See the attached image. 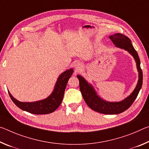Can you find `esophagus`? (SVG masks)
<instances>
[{"label": "esophagus", "mask_w": 149, "mask_h": 149, "mask_svg": "<svg viewBox=\"0 0 149 149\" xmlns=\"http://www.w3.org/2000/svg\"><path fill=\"white\" fill-rule=\"evenodd\" d=\"M74 67H75V69H76L77 71H78V70L79 71V70L81 69V65H80V63H78V62H77L76 63H74Z\"/></svg>", "instance_id": "esophagus-1"}]
</instances>
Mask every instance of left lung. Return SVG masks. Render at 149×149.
Listing matches in <instances>:
<instances>
[{"mask_svg":"<svg viewBox=\"0 0 149 149\" xmlns=\"http://www.w3.org/2000/svg\"><path fill=\"white\" fill-rule=\"evenodd\" d=\"M116 47L124 49L133 56L136 63L139 73V81L137 85L130 96L119 102H108L103 100L96 94V92L91 84L84 80L83 77L77 75L79 80V86L82 96L86 104L92 109L104 114H118L127 110L135 100L143 84V72L140 66V59L137 52L131 44V40L122 33H116L109 36Z\"/></svg>","mask_w":149,"mask_h":149,"instance_id":"8db88e82","label":"left lung"}]
</instances>
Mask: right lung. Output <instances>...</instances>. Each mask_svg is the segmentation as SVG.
<instances>
[{
    "mask_svg": "<svg viewBox=\"0 0 149 149\" xmlns=\"http://www.w3.org/2000/svg\"><path fill=\"white\" fill-rule=\"evenodd\" d=\"M73 70L69 69L63 72L56 82L53 93L47 98L35 102H21L14 98L8 92L9 96L15 105L22 110L33 114H48L54 111L61 104L65 88L71 77Z\"/></svg>",
    "mask_w": 149,
    "mask_h": 149,
    "instance_id": "add662e5",
    "label": "right lung"
}]
</instances>
